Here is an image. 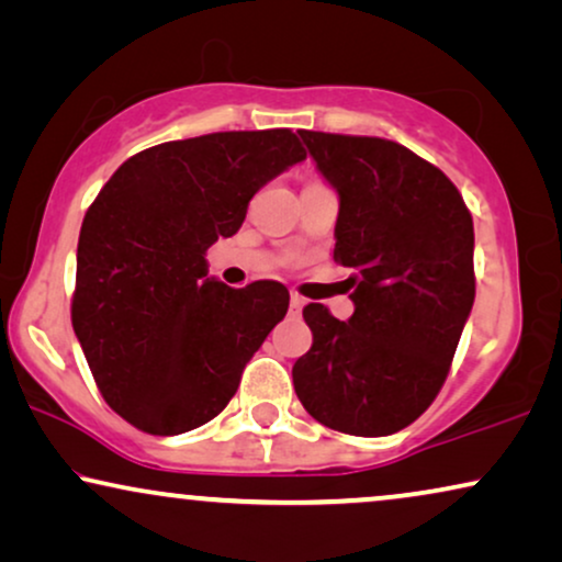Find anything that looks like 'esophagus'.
Returning <instances> with one entry per match:
<instances>
[{
    "label": "esophagus",
    "mask_w": 562,
    "mask_h": 562,
    "mask_svg": "<svg viewBox=\"0 0 562 562\" xmlns=\"http://www.w3.org/2000/svg\"><path fill=\"white\" fill-rule=\"evenodd\" d=\"M303 305H305V297H303V295L290 293V311H293V313H301V311H303Z\"/></svg>",
    "instance_id": "1"
}]
</instances>
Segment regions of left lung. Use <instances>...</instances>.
I'll use <instances>...</instances> for the list:
<instances>
[{
	"label": "left lung",
	"mask_w": 562,
	"mask_h": 562,
	"mask_svg": "<svg viewBox=\"0 0 562 562\" xmlns=\"http://www.w3.org/2000/svg\"><path fill=\"white\" fill-rule=\"evenodd\" d=\"M297 133L339 192L334 261L351 269L355 313L305 305L313 344L295 393L328 429L385 437L416 422L450 372L475 301L473 215L442 169L395 140Z\"/></svg>",
	"instance_id": "1"
}]
</instances>
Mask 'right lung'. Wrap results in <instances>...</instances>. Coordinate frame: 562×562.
Wrapping results in <instances>:
<instances>
[{"label":"right lung","mask_w":562,"mask_h":562,"mask_svg":"<svg viewBox=\"0 0 562 562\" xmlns=\"http://www.w3.org/2000/svg\"><path fill=\"white\" fill-rule=\"evenodd\" d=\"M303 159L290 128L169 140L120 164L89 205L71 324L102 398L136 429L171 437L218 416L285 318V285H223L205 251Z\"/></svg>","instance_id":"obj_1"}]
</instances>
